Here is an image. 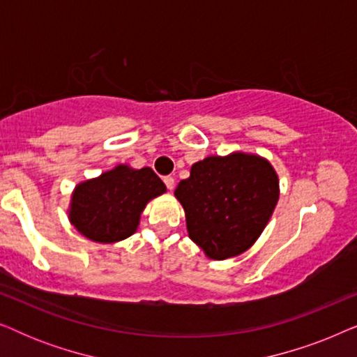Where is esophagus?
I'll list each match as a JSON object with an SVG mask.
<instances>
[{
	"label": "esophagus",
	"instance_id": "1",
	"mask_svg": "<svg viewBox=\"0 0 357 357\" xmlns=\"http://www.w3.org/2000/svg\"><path fill=\"white\" fill-rule=\"evenodd\" d=\"M164 183H165V187H167V190H170V192H172L174 187H175L174 177H164Z\"/></svg>",
	"mask_w": 357,
	"mask_h": 357
}]
</instances>
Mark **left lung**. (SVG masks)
Segmentation results:
<instances>
[{
  "label": "left lung",
  "mask_w": 357,
  "mask_h": 357,
  "mask_svg": "<svg viewBox=\"0 0 357 357\" xmlns=\"http://www.w3.org/2000/svg\"><path fill=\"white\" fill-rule=\"evenodd\" d=\"M192 241L213 260L241 255L266 227L280 198L273 165L257 154L209 155L175 188Z\"/></svg>",
  "instance_id": "left-lung-1"
}]
</instances>
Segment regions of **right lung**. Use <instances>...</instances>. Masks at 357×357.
<instances>
[{
  "mask_svg": "<svg viewBox=\"0 0 357 357\" xmlns=\"http://www.w3.org/2000/svg\"><path fill=\"white\" fill-rule=\"evenodd\" d=\"M165 193L153 169L139 170L120 164L100 177L81 182L70 204V221L92 242L114 243L136 232L151 199Z\"/></svg>",
  "mask_w": 357,
  "mask_h": 357,
  "instance_id": "right-lung-1",
  "label": "right lung"
}]
</instances>
